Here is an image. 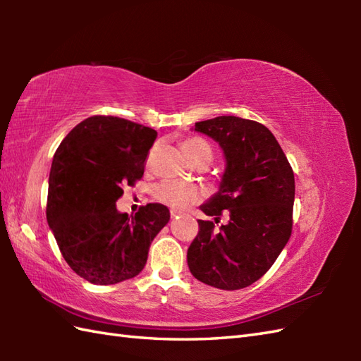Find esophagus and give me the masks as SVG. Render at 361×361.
Masks as SVG:
<instances>
[{"label": "esophagus", "instance_id": "34e87169", "mask_svg": "<svg viewBox=\"0 0 361 361\" xmlns=\"http://www.w3.org/2000/svg\"><path fill=\"white\" fill-rule=\"evenodd\" d=\"M178 216H180V212H178V211H171V217H172V219L178 217Z\"/></svg>", "mask_w": 361, "mask_h": 361}]
</instances>
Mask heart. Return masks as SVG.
<instances>
[{
    "instance_id": "b5f03b06",
    "label": "heart",
    "mask_w": 361,
    "mask_h": 361,
    "mask_svg": "<svg viewBox=\"0 0 361 361\" xmlns=\"http://www.w3.org/2000/svg\"><path fill=\"white\" fill-rule=\"evenodd\" d=\"M181 149L185 150L186 155L194 161H198L203 157H211L212 150L211 145L200 140V137H188L181 142ZM153 195L158 202L169 206L175 211L188 209L202 198L200 190L192 185H186V183L178 181H163L153 189Z\"/></svg>"
}]
</instances>
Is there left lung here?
Wrapping results in <instances>:
<instances>
[{
	"label": "left lung",
	"mask_w": 361,
	"mask_h": 361,
	"mask_svg": "<svg viewBox=\"0 0 361 361\" xmlns=\"http://www.w3.org/2000/svg\"><path fill=\"white\" fill-rule=\"evenodd\" d=\"M195 132L212 137L225 157L219 190L200 206L216 224L198 220L188 250L194 278L220 290H239L262 278L291 234L295 175L274 135L256 121L217 116L195 122Z\"/></svg>",
	"instance_id": "1"
}]
</instances>
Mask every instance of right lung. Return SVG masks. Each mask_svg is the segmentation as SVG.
Here are the masks:
<instances>
[{
  "label": "right lung",
  "mask_w": 361,
  "mask_h": 361,
  "mask_svg": "<svg viewBox=\"0 0 361 361\" xmlns=\"http://www.w3.org/2000/svg\"><path fill=\"white\" fill-rule=\"evenodd\" d=\"M153 128L114 116L75 126L54 153L46 219L66 264L96 286L132 279L147 262L149 247L171 212L141 206L135 216L116 209L122 186L144 175Z\"/></svg>",
  "instance_id": "obj_1"
}]
</instances>
